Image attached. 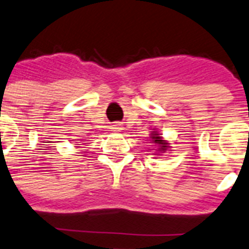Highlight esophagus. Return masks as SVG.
Instances as JSON below:
<instances>
[{"label": "esophagus", "instance_id": "obj_1", "mask_svg": "<svg viewBox=\"0 0 249 249\" xmlns=\"http://www.w3.org/2000/svg\"><path fill=\"white\" fill-rule=\"evenodd\" d=\"M112 129H113V131H121V129H122V126H121L120 123H116V124L112 126Z\"/></svg>", "mask_w": 249, "mask_h": 249}]
</instances>
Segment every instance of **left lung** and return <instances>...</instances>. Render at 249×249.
<instances>
[{"label": "left lung", "mask_w": 249, "mask_h": 249, "mask_svg": "<svg viewBox=\"0 0 249 249\" xmlns=\"http://www.w3.org/2000/svg\"><path fill=\"white\" fill-rule=\"evenodd\" d=\"M151 140H152V143H156V145L160 146V148H159L160 151H165L167 148L166 142L163 141L160 136H157L156 133H152V136H151Z\"/></svg>", "instance_id": "obj_1"}]
</instances>
